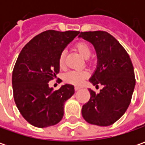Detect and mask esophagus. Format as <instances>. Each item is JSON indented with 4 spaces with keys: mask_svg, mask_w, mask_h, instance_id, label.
<instances>
[{
    "mask_svg": "<svg viewBox=\"0 0 145 145\" xmlns=\"http://www.w3.org/2000/svg\"><path fill=\"white\" fill-rule=\"evenodd\" d=\"M81 88H82L81 86H76L75 89H76V90H79V89H81Z\"/></svg>",
    "mask_w": 145,
    "mask_h": 145,
    "instance_id": "1",
    "label": "esophagus"
}]
</instances>
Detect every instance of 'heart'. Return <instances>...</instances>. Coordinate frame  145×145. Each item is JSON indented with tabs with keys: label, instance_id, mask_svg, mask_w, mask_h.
<instances>
[{
	"label": "heart",
	"instance_id": "heart-1",
	"mask_svg": "<svg viewBox=\"0 0 145 145\" xmlns=\"http://www.w3.org/2000/svg\"><path fill=\"white\" fill-rule=\"evenodd\" d=\"M76 49L81 54V56L85 59H88L90 55H91V50L89 46L85 43V42H80L76 45ZM64 59H65V52L60 54L59 58V64L60 67L64 66ZM88 76V72L83 70H72L69 71V72L66 73L65 75V79L66 81H69L72 84L74 85H81V83L84 81Z\"/></svg>",
	"mask_w": 145,
	"mask_h": 145
}]
</instances>
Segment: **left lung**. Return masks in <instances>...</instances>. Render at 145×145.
Here are the masks:
<instances>
[{
	"mask_svg": "<svg viewBox=\"0 0 145 145\" xmlns=\"http://www.w3.org/2000/svg\"><path fill=\"white\" fill-rule=\"evenodd\" d=\"M93 46L97 67L90 83L103 88L96 93L91 89L90 99L83 105L81 114L90 124L110 126L120 120L128 108L136 86L133 65L127 52L106 31L81 32L78 36Z\"/></svg>",
	"mask_w": 145,
	"mask_h": 145,
	"instance_id": "left-lung-1",
	"label": "left lung"
}]
</instances>
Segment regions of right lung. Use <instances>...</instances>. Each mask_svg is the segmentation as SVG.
Instances as JSON below:
<instances>
[{
	"label": "right lung",
	"instance_id": "1",
	"mask_svg": "<svg viewBox=\"0 0 145 145\" xmlns=\"http://www.w3.org/2000/svg\"><path fill=\"white\" fill-rule=\"evenodd\" d=\"M79 33L46 31L20 52L12 75L14 97L21 114L31 125L43 128L62 120L64 103L75 93L74 86L65 84L54 90L48 82L56 78L59 56Z\"/></svg>",
	"mask_w": 145,
	"mask_h": 145
}]
</instances>
